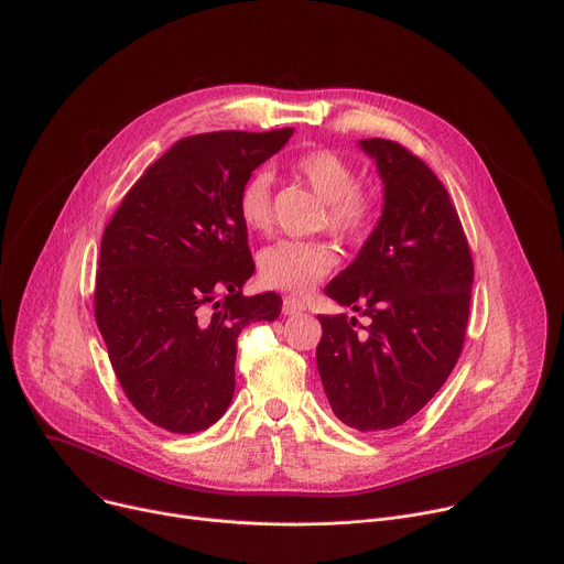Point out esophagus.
I'll use <instances>...</instances> for the list:
<instances>
[{
	"label": "esophagus",
	"instance_id": "esophagus-1",
	"mask_svg": "<svg viewBox=\"0 0 564 564\" xmlns=\"http://www.w3.org/2000/svg\"><path fill=\"white\" fill-rule=\"evenodd\" d=\"M305 310V303L303 301H299V299H294V296H285L283 299V314L285 316H296V314H301Z\"/></svg>",
	"mask_w": 564,
	"mask_h": 564
}]
</instances>
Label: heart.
Returning <instances> with one entry per match:
<instances>
[{
    "label": "heart",
    "mask_w": 564,
    "mask_h": 564,
    "mask_svg": "<svg viewBox=\"0 0 564 564\" xmlns=\"http://www.w3.org/2000/svg\"><path fill=\"white\" fill-rule=\"evenodd\" d=\"M292 174L326 203L324 225L346 240L364 238L377 218L375 194L357 187L355 167L335 151L318 149L292 160ZM238 214L252 231H268L272 225V181L265 172L252 174L238 192ZM337 254L318 240H279L259 259V274L268 288L292 294L310 292L333 272Z\"/></svg>",
    "instance_id": "obj_1"
}]
</instances>
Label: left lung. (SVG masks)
Listing matches in <instances>:
<instances>
[{"mask_svg":"<svg viewBox=\"0 0 564 564\" xmlns=\"http://www.w3.org/2000/svg\"><path fill=\"white\" fill-rule=\"evenodd\" d=\"M359 147L375 160L383 209L357 259L326 294L352 307L318 316L316 368L333 413L375 433L420 413L455 368L470 307L473 259L446 187L392 140Z\"/></svg>","mask_w":564,"mask_h":564,"instance_id":"left-lung-1","label":"left lung"}]
</instances>
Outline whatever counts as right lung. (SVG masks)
<instances>
[{"label":"right lung","mask_w":564,"mask_h":564,"mask_svg":"<svg viewBox=\"0 0 564 564\" xmlns=\"http://www.w3.org/2000/svg\"><path fill=\"white\" fill-rule=\"evenodd\" d=\"M292 133L178 140L129 189L102 234L100 335L135 411L170 433H198L223 417L240 330L281 314L274 292L243 296L254 261L238 192Z\"/></svg>","instance_id":"obj_1"}]
</instances>
